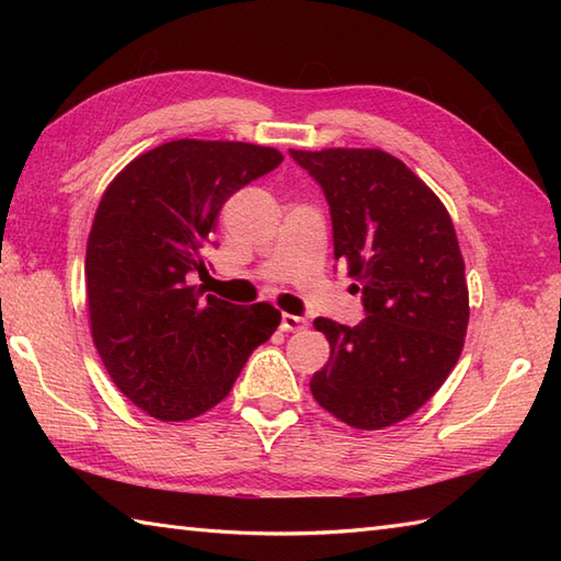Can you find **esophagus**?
Segmentation results:
<instances>
[{
    "instance_id": "34e87169",
    "label": "esophagus",
    "mask_w": 561,
    "mask_h": 561,
    "mask_svg": "<svg viewBox=\"0 0 561 561\" xmlns=\"http://www.w3.org/2000/svg\"><path fill=\"white\" fill-rule=\"evenodd\" d=\"M308 325V320L301 318V316H289L284 313L282 316V330L284 332H296V330H304Z\"/></svg>"
}]
</instances>
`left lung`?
I'll use <instances>...</instances> for the list:
<instances>
[{
  "instance_id": "1",
  "label": "left lung",
  "mask_w": 561,
  "mask_h": 561,
  "mask_svg": "<svg viewBox=\"0 0 561 561\" xmlns=\"http://www.w3.org/2000/svg\"><path fill=\"white\" fill-rule=\"evenodd\" d=\"M330 205L335 260H344L366 318H316L330 342L311 392L340 422L376 432L408 420L458 364L470 318L465 262L446 211L400 159L380 149L296 151Z\"/></svg>"
}]
</instances>
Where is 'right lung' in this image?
<instances>
[{"label": "right lung", "mask_w": 561, "mask_h": 561, "mask_svg": "<svg viewBox=\"0 0 561 561\" xmlns=\"http://www.w3.org/2000/svg\"><path fill=\"white\" fill-rule=\"evenodd\" d=\"M284 161L245 141L175 139L141 153L101 197L87 243L91 337L123 396L161 422L211 410L282 313L190 284L224 202Z\"/></svg>", "instance_id": "right-lung-1"}]
</instances>
